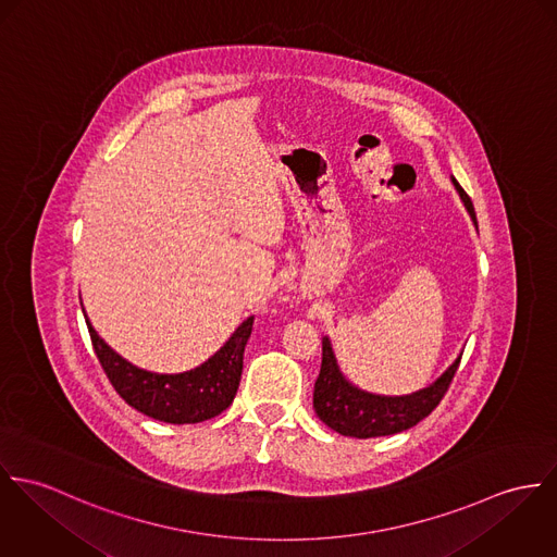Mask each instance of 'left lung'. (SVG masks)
Segmentation results:
<instances>
[{
	"label": "left lung",
	"instance_id": "1",
	"mask_svg": "<svg viewBox=\"0 0 557 557\" xmlns=\"http://www.w3.org/2000/svg\"><path fill=\"white\" fill-rule=\"evenodd\" d=\"M453 184L457 187L468 213L472 215V222L479 228L470 196L455 180ZM459 361H461V355L435 382L412 395H401V397L373 395L357 388L344 377V373L337 368L331 342L329 337H324L322 366H320L318 380L313 384V410L326 428L342 435L377 437V435L406 432L432 414L433 408L442 401L444 393L448 391L450 380L459 368Z\"/></svg>",
	"mask_w": 557,
	"mask_h": 557
}]
</instances>
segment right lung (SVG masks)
<instances>
[{
  "mask_svg": "<svg viewBox=\"0 0 557 557\" xmlns=\"http://www.w3.org/2000/svg\"><path fill=\"white\" fill-rule=\"evenodd\" d=\"M85 322L102 370L120 397L134 410L156 421L186 425L213 419L233 404L253 318L244 320L211 359L184 373H153L134 368L104 344L87 315Z\"/></svg>",
  "mask_w": 557,
  "mask_h": 557,
  "instance_id": "right-lung-1",
  "label": "right lung"
}]
</instances>
